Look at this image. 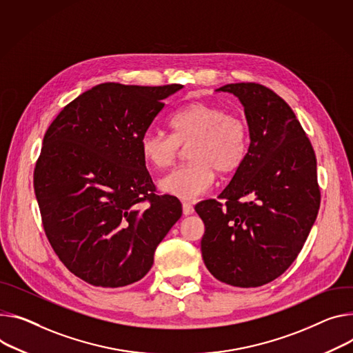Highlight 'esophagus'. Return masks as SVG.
<instances>
[{"label": "esophagus", "instance_id": "1", "mask_svg": "<svg viewBox=\"0 0 353 353\" xmlns=\"http://www.w3.org/2000/svg\"><path fill=\"white\" fill-rule=\"evenodd\" d=\"M194 212V208H193V205H191L190 203H183V214L184 215H191Z\"/></svg>", "mask_w": 353, "mask_h": 353}]
</instances>
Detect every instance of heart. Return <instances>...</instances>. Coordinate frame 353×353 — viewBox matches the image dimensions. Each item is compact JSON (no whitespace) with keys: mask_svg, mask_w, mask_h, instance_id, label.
I'll list each match as a JSON object with an SVG mask.
<instances>
[{"mask_svg":"<svg viewBox=\"0 0 353 353\" xmlns=\"http://www.w3.org/2000/svg\"><path fill=\"white\" fill-rule=\"evenodd\" d=\"M172 135L146 131L139 149L145 162L154 169H168L188 148L190 165L180 168L159 181L166 194L193 200L212 187L215 173L222 177L235 174L243 165L249 134L245 122L210 103H191L170 118Z\"/></svg>","mask_w":353,"mask_h":353,"instance_id":"b5f03b06","label":"heart"}]
</instances>
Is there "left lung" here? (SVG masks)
Returning <instances> with one entry per match:
<instances>
[{
	"label": "left lung",
	"instance_id": "8db88e82",
	"mask_svg": "<svg viewBox=\"0 0 353 353\" xmlns=\"http://www.w3.org/2000/svg\"><path fill=\"white\" fill-rule=\"evenodd\" d=\"M239 99L249 128L241 169L218 200L196 205L204 222L203 261L235 287H259L296 261L319 210L316 159L293 110L270 88L235 83L216 88Z\"/></svg>",
	"mask_w": 353,
	"mask_h": 353
}]
</instances>
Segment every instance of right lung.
<instances>
[{"label":"right lung","instance_id":"add662e5","mask_svg":"<svg viewBox=\"0 0 353 353\" xmlns=\"http://www.w3.org/2000/svg\"><path fill=\"white\" fill-rule=\"evenodd\" d=\"M181 84L103 83L80 94L48 128L34 172L45 234L73 274L122 287L152 268L181 203L157 196L141 137Z\"/></svg>","mask_w":353,"mask_h":353}]
</instances>
